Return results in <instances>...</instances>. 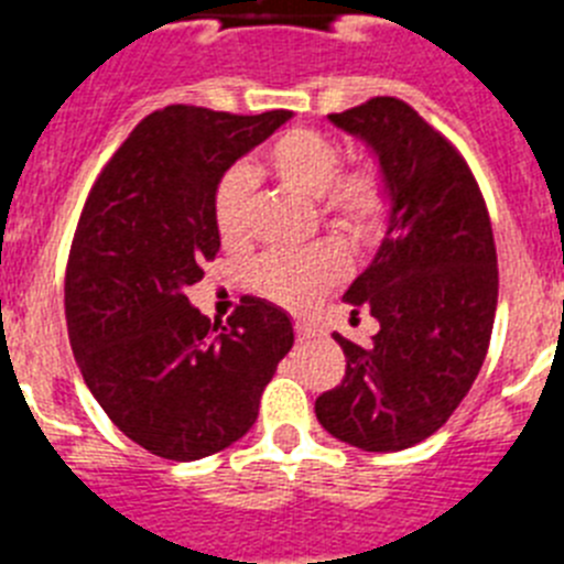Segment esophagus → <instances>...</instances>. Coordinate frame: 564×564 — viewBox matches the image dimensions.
Here are the masks:
<instances>
[{"label":"esophagus","instance_id":"esophagus-1","mask_svg":"<svg viewBox=\"0 0 564 564\" xmlns=\"http://www.w3.org/2000/svg\"><path fill=\"white\" fill-rule=\"evenodd\" d=\"M316 336V330H313L311 325H305V322H296V338L299 341H307V338Z\"/></svg>","mask_w":564,"mask_h":564}]
</instances>
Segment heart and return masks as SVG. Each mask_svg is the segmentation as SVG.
I'll use <instances>...</instances> for the list:
<instances>
[{
  "label": "heart",
  "mask_w": 564,
  "mask_h": 564,
  "mask_svg": "<svg viewBox=\"0 0 564 564\" xmlns=\"http://www.w3.org/2000/svg\"><path fill=\"white\" fill-rule=\"evenodd\" d=\"M262 169L273 181L316 200L322 223L341 237L361 242L383 228L395 203L392 177L378 161L344 166V147L322 129H288L262 152ZM253 177L257 169L248 172ZM248 174L234 172L214 197V228L223 248L242 251L251 242L253 188ZM341 279V262L325 248L265 253L248 271V282L273 305L305 311Z\"/></svg>",
  "instance_id": "obj_1"
}]
</instances>
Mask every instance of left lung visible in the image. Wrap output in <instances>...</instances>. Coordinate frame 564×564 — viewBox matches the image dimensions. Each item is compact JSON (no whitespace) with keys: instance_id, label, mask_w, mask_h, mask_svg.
Returning <instances> with one entry per match:
<instances>
[{"instance_id":"left-lung-1","label":"left lung","mask_w":564,"mask_h":564,"mask_svg":"<svg viewBox=\"0 0 564 564\" xmlns=\"http://www.w3.org/2000/svg\"><path fill=\"white\" fill-rule=\"evenodd\" d=\"M330 121L370 143L395 188L390 226L344 299L378 318L372 344L333 333L347 370L316 398L318 423L364 452L435 435L486 361L497 311V248L475 174L455 143L401 98L378 96Z\"/></svg>"}]
</instances>
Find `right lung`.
Here are the masks:
<instances>
[{"label": "right lung", "instance_id": "1", "mask_svg": "<svg viewBox=\"0 0 564 564\" xmlns=\"http://www.w3.org/2000/svg\"><path fill=\"white\" fill-rule=\"evenodd\" d=\"M288 118L158 109L109 158L78 217L64 276L73 356L109 421L166 460H200L246 435L293 347L288 313L262 299L242 296L220 327L186 296L220 251L217 183Z\"/></svg>", "mask_w": 564, "mask_h": 564}]
</instances>
